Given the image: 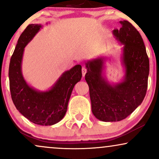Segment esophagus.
<instances>
[{"instance_id": "1", "label": "esophagus", "mask_w": 159, "mask_h": 159, "mask_svg": "<svg viewBox=\"0 0 159 159\" xmlns=\"http://www.w3.org/2000/svg\"><path fill=\"white\" fill-rule=\"evenodd\" d=\"M86 72H87V68H86L85 66H83V68H82V73H83V76H85Z\"/></svg>"}]
</instances>
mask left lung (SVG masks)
Masks as SVG:
<instances>
[{"label":"left lung","mask_w":159,"mask_h":159,"mask_svg":"<svg viewBox=\"0 0 159 159\" xmlns=\"http://www.w3.org/2000/svg\"><path fill=\"white\" fill-rule=\"evenodd\" d=\"M119 23L121 29L112 33L123 46V80L116 84L107 81L103 76V57L85 62L92 113L103 121H118L128 116L142 104L148 89L150 64L143 39L130 22Z\"/></svg>","instance_id":"left-lung-1"}]
</instances>
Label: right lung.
Listing matches in <instances>:
<instances>
[{"label":"right lung","instance_id":"add662e5","mask_svg":"<svg viewBox=\"0 0 159 159\" xmlns=\"http://www.w3.org/2000/svg\"><path fill=\"white\" fill-rule=\"evenodd\" d=\"M41 28L40 24H29L20 36L9 63V88L17 111L34 124L48 126L59 122L66 115L74 85L82 78V66L76 65L65 71L48 91L31 87L21 70L23 52Z\"/></svg>","mask_w":159,"mask_h":159}]
</instances>
